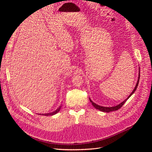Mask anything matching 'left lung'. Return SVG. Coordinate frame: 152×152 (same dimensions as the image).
Wrapping results in <instances>:
<instances>
[{
	"label": "left lung",
	"mask_w": 152,
	"mask_h": 152,
	"mask_svg": "<svg viewBox=\"0 0 152 152\" xmlns=\"http://www.w3.org/2000/svg\"><path fill=\"white\" fill-rule=\"evenodd\" d=\"M139 70H140V69H139ZM140 74V73H139ZM139 80H140V74H139V76H138V81H137V84H136V86H135V88H134V90L133 91H132V93H131L130 94V95L128 96V97L124 101H123L121 103H120V104H118V105H117V106H113V107H104V106H99V105H98V104H95V102H93L91 99H89V101H90V102H91V103H92V105L94 106V107L96 108V109H98V110H99L100 111H102V112H112V111H115V110H119V108H120L121 106L124 105V104H125V102L127 101V100L130 97V96L133 94V93H134V91H136V89H137V87H138V82H139Z\"/></svg>",
	"instance_id": "1"
}]
</instances>
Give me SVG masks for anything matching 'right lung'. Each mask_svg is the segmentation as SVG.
Segmentation results:
<instances>
[{"label": "right lung", "instance_id": "right-lung-1", "mask_svg": "<svg viewBox=\"0 0 152 152\" xmlns=\"http://www.w3.org/2000/svg\"><path fill=\"white\" fill-rule=\"evenodd\" d=\"M61 106H60L59 108H58L56 111H54V112H51V113H48V114H42V115H54V114H57V112H59V110H60V109H61ZM41 115V114H40Z\"/></svg>", "mask_w": 152, "mask_h": 152}]
</instances>
